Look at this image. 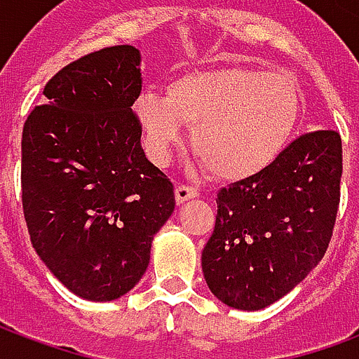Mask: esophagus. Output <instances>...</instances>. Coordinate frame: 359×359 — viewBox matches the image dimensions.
Instances as JSON below:
<instances>
[{"mask_svg":"<svg viewBox=\"0 0 359 359\" xmlns=\"http://www.w3.org/2000/svg\"><path fill=\"white\" fill-rule=\"evenodd\" d=\"M199 196V191L196 190V188H191V186H186V184H179L177 188H175V199H177V203H184L188 201V199H194V197Z\"/></svg>","mask_w":359,"mask_h":359,"instance_id":"34e87169","label":"esophagus"}]
</instances>
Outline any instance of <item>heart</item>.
I'll return each mask as SVG.
<instances>
[{
    "label": "heart",
    "instance_id": "b5f03b06",
    "mask_svg": "<svg viewBox=\"0 0 359 359\" xmlns=\"http://www.w3.org/2000/svg\"><path fill=\"white\" fill-rule=\"evenodd\" d=\"M300 108L292 78L250 67L188 72L169 81L165 97L143 93L135 100L152 162H168L184 124L194 128L197 156L214 177L225 180L266 169L289 143Z\"/></svg>",
    "mask_w": 359,
    "mask_h": 359
}]
</instances>
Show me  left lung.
Returning <instances> with one entry per match:
<instances>
[{"instance_id":"8db88e82","label":"left lung","mask_w":359,"mask_h":359,"mask_svg":"<svg viewBox=\"0 0 359 359\" xmlns=\"http://www.w3.org/2000/svg\"><path fill=\"white\" fill-rule=\"evenodd\" d=\"M341 173V135L315 130L296 137L261 173L222 188L201 255L212 294L257 311L294 289L328 250Z\"/></svg>"}]
</instances>
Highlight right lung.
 <instances>
[{
    "label": "right lung",
    "mask_w": 359,
    "mask_h": 359,
    "mask_svg": "<svg viewBox=\"0 0 359 359\" xmlns=\"http://www.w3.org/2000/svg\"><path fill=\"white\" fill-rule=\"evenodd\" d=\"M140 50L102 48L59 70L22 132V207L35 248L69 290L126 294L171 212V180L147 160L132 106Z\"/></svg>",
    "instance_id": "1"
}]
</instances>
